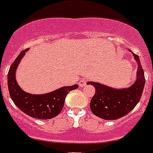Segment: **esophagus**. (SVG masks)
Listing matches in <instances>:
<instances>
[{
    "label": "esophagus",
    "mask_w": 153,
    "mask_h": 153,
    "mask_svg": "<svg viewBox=\"0 0 153 153\" xmlns=\"http://www.w3.org/2000/svg\"><path fill=\"white\" fill-rule=\"evenodd\" d=\"M86 84H87L86 79H81V80H80V81H79V86L81 87V88L86 86Z\"/></svg>",
    "instance_id": "34e87169"
}]
</instances>
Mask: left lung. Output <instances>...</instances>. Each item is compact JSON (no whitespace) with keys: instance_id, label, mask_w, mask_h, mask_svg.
<instances>
[{"instance_id":"left-lung-1","label":"left lung","mask_w":153,"mask_h":153,"mask_svg":"<svg viewBox=\"0 0 153 153\" xmlns=\"http://www.w3.org/2000/svg\"><path fill=\"white\" fill-rule=\"evenodd\" d=\"M134 57L138 66L137 79L129 88L116 89L100 83H87L93 85L96 91L90 102V108L95 115L105 120H115L126 115L138 103L145 87V78L139 57L135 53Z\"/></svg>"}]
</instances>
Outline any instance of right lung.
Returning <instances> with one entry per match:
<instances>
[{
	"label": "right lung",
	"mask_w": 153,
	"mask_h": 153,
	"mask_svg": "<svg viewBox=\"0 0 153 153\" xmlns=\"http://www.w3.org/2000/svg\"><path fill=\"white\" fill-rule=\"evenodd\" d=\"M28 51L26 49L15 60L8 73V88L9 94L16 107L31 118L38 119H51L63 109L65 97L72 90L78 88L77 84L60 88L55 91L43 95H32L20 88L16 80V71L19 62Z\"/></svg>",
	"instance_id": "1"
}]
</instances>
